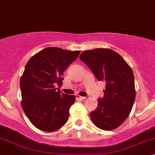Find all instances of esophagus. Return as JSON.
I'll return each instance as SVG.
<instances>
[{
    "instance_id": "esophagus-1",
    "label": "esophagus",
    "mask_w": 155,
    "mask_h": 155,
    "mask_svg": "<svg viewBox=\"0 0 155 155\" xmlns=\"http://www.w3.org/2000/svg\"><path fill=\"white\" fill-rule=\"evenodd\" d=\"M76 99H79V100H84L86 98V97L84 96H80L79 95H76Z\"/></svg>"
}]
</instances>
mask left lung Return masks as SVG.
Here are the masks:
<instances>
[{
    "label": "left lung",
    "instance_id": "1",
    "mask_svg": "<svg viewBox=\"0 0 155 155\" xmlns=\"http://www.w3.org/2000/svg\"><path fill=\"white\" fill-rule=\"evenodd\" d=\"M80 59L91 70L98 81L106 82L104 98L91 112V118L98 128L110 130L128 117L135 99L134 74L120 55L109 49L83 51Z\"/></svg>",
    "mask_w": 155,
    "mask_h": 155
}]
</instances>
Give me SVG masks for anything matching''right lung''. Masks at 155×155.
I'll return each instance as SVG.
<instances>
[{
	"instance_id": "1",
	"label": "right lung",
	"mask_w": 155,
	"mask_h": 155,
	"mask_svg": "<svg viewBox=\"0 0 155 155\" xmlns=\"http://www.w3.org/2000/svg\"><path fill=\"white\" fill-rule=\"evenodd\" d=\"M79 54L80 51L47 47L26 64L20 81L22 107L32 125L40 130L55 131L67 123L76 98L61 93L55 86L61 85L64 71Z\"/></svg>"
}]
</instances>
